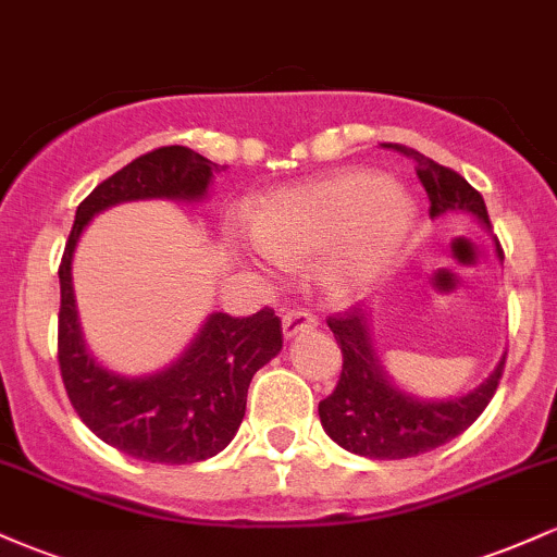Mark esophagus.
Here are the masks:
<instances>
[{
    "label": "esophagus",
    "instance_id": "1",
    "mask_svg": "<svg viewBox=\"0 0 557 557\" xmlns=\"http://www.w3.org/2000/svg\"><path fill=\"white\" fill-rule=\"evenodd\" d=\"M317 327V317L309 314V311H300V309H293L287 311L283 317V335L285 341H293V337H298L300 332H309Z\"/></svg>",
    "mask_w": 557,
    "mask_h": 557
}]
</instances>
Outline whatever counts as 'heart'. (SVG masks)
<instances>
[{"label": "heart", "instance_id": "heart-1", "mask_svg": "<svg viewBox=\"0 0 557 557\" xmlns=\"http://www.w3.org/2000/svg\"><path fill=\"white\" fill-rule=\"evenodd\" d=\"M413 220V201L385 175L337 172L267 198L253 220V253L270 267L327 253L324 285L335 296L350 298L393 270Z\"/></svg>", "mask_w": 557, "mask_h": 557}]
</instances>
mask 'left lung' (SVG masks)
<instances>
[{
	"mask_svg": "<svg viewBox=\"0 0 557 557\" xmlns=\"http://www.w3.org/2000/svg\"><path fill=\"white\" fill-rule=\"evenodd\" d=\"M417 162V175L430 196V216L469 214L490 233L484 198L458 172L432 162L406 146H393ZM497 259L503 248L495 238ZM330 330L343 350V372L330 398L319 403V419L332 443L374 461H398L430 453L469 430L487 408L503 376L505 356L474 389L453 398H421L398 387L385 372L369 332V311L354 309L332 317Z\"/></svg>",
	"mask_w": 557,
	"mask_h": 557,
	"instance_id": "obj_1",
	"label": "left lung"
}]
</instances>
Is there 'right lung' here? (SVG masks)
I'll use <instances>...</instances> for the list:
<instances>
[{"instance_id": "add662e5", "label": "right lung", "mask_w": 557, "mask_h": 557, "mask_svg": "<svg viewBox=\"0 0 557 557\" xmlns=\"http://www.w3.org/2000/svg\"><path fill=\"white\" fill-rule=\"evenodd\" d=\"M214 172L220 164L185 146H164L133 159L83 198L62 253L57 359L67 398L96 437L149 463H198L225 450L246 417L253 374L283 350V327L272 309L243 319L214 311L188 348L159 372H112L83 341L73 257L96 214L154 198L198 203L207 198Z\"/></svg>"}]
</instances>
